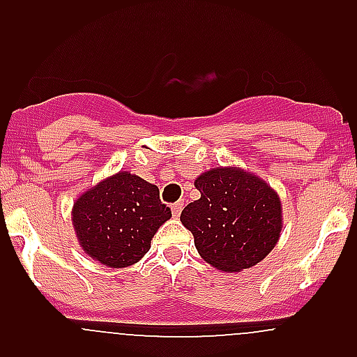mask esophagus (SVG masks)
<instances>
[{"label":"esophagus","mask_w":357,"mask_h":357,"mask_svg":"<svg viewBox=\"0 0 357 357\" xmlns=\"http://www.w3.org/2000/svg\"><path fill=\"white\" fill-rule=\"evenodd\" d=\"M171 208H172V215H174V218H179V214H181L183 211V202H176V204L171 205Z\"/></svg>","instance_id":"obj_1"}]
</instances>
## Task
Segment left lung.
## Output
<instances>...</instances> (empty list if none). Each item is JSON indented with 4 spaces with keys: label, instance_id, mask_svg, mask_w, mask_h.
<instances>
[{
    "label": "left lung",
    "instance_id": "1",
    "mask_svg": "<svg viewBox=\"0 0 357 357\" xmlns=\"http://www.w3.org/2000/svg\"><path fill=\"white\" fill-rule=\"evenodd\" d=\"M200 199L186 205L181 222L205 261L221 271H242L261 262L282 233V202L259 176L214 167L195 179Z\"/></svg>",
    "mask_w": 357,
    "mask_h": 357
}]
</instances>
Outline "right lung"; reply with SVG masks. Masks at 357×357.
Returning <instances> with one entry per match:
<instances>
[{
  "label": "right lung",
  "mask_w": 357,
  "mask_h": 357,
  "mask_svg": "<svg viewBox=\"0 0 357 357\" xmlns=\"http://www.w3.org/2000/svg\"><path fill=\"white\" fill-rule=\"evenodd\" d=\"M171 219L158 188L121 171L75 200L72 225L89 257L109 268H126L150 250L157 229Z\"/></svg>",
  "instance_id": "obj_1"
}]
</instances>
